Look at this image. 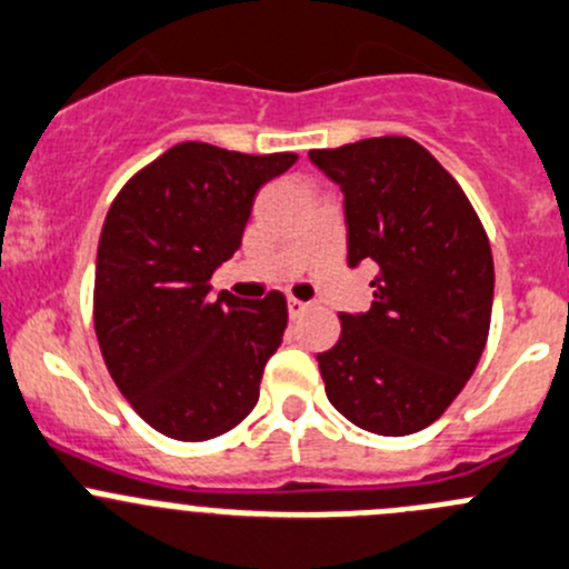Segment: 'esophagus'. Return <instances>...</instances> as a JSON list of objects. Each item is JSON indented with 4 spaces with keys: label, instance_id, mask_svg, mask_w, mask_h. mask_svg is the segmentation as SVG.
Returning <instances> with one entry per match:
<instances>
[{
    "label": "esophagus",
    "instance_id": "34e87169",
    "mask_svg": "<svg viewBox=\"0 0 569 569\" xmlns=\"http://www.w3.org/2000/svg\"><path fill=\"white\" fill-rule=\"evenodd\" d=\"M307 310H310V305H307V301H299V299H290V301H288L290 318H301Z\"/></svg>",
    "mask_w": 569,
    "mask_h": 569
}]
</instances>
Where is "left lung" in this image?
Segmentation results:
<instances>
[{
  "label": "left lung",
  "instance_id": "1",
  "mask_svg": "<svg viewBox=\"0 0 569 569\" xmlns=\"http://www.w3.org/2000/svg\"><path fill=\"white\" fill-rule=\"evenodd\" d=\"M343 192L349 264L377 270L369 312H340L318 355L327 397L380 436L425 430L463 391L495 299L489 237L461 183L408 137L310 150Z\"/></svg>",
  "mask_w": 569,
  "mask_h": 569
}]
</instances>
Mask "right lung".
<instances>
[{
	"mask_svg": "<svg viewBox=\"0 0 569 569\" xmlns=\"http://www.w3.org/2000/svg\"><path fill=\"white\" fill-rule=\"evenodd\" d=\"M296 153L248 156L181 142L119 189L102 223L94 332L108 375L153 430L207 441L240 425L259 399L288 301L212 296L234 257L253 198Z\"/></svg>",
	"mask_w": 569,
	"mask_h": 569,
	"instance_id": "1",
	"label": "right lung"
}]
</instances>
